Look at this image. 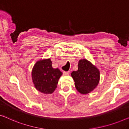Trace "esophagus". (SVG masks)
<instances>
[{
    "label": "esophagus",
    "mask_w": 129,
    "mask_h": 129,
    "mask_svg": "<svg viewBox=\"0 0 129 129\" xmlns=\"http://www.w3.org/2000/svg\"><path fill=\"white\" fill-rule=\"evenodd\" d=\"M69 74V72H63V75L64 76H68Z\"/></svg>",
    "instance_id": "obj_1"
}]
</instances>
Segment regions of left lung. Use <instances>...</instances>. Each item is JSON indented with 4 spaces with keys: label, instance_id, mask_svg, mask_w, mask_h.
<instances>
[{
    "label": "left lung",
    "instance_id": "obj_1",
    "mask_svg": "<svg viewBox=\"0 0 129 129\" xmlns=\"http://www.w3.org/2000/svg\"><path fill=\"white\" fill-rule=\"evenodd\" d=\"M71 76L74 81L76 89L82 94H88L94 90L100 79L98 69L85 59L79 60L78 70L73 71Z\"/></svg>",
    "mask_w": 129,
    "mask_h": 129
}]
</instances>
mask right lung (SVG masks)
Returning <instances> with one entry per match:
<instances>
[{
	"label": "right lung",
	"instance_id": "obj_1",
	"mask_svg": "<svg viewBox=\"0 0 129 129\" xmlns=\"http://www.w3.org/2000/svg\"><path fill=\"white\" fill-rule=\"evenodd\" d=\"M50 59L37 61L32 70V80L37 90L45 94H52L57 87L59 78L62 75L59 69L52 68Z\"/></svg>",
	"mask_w": 129,
	"mask_h": 129
}]
</instances>
